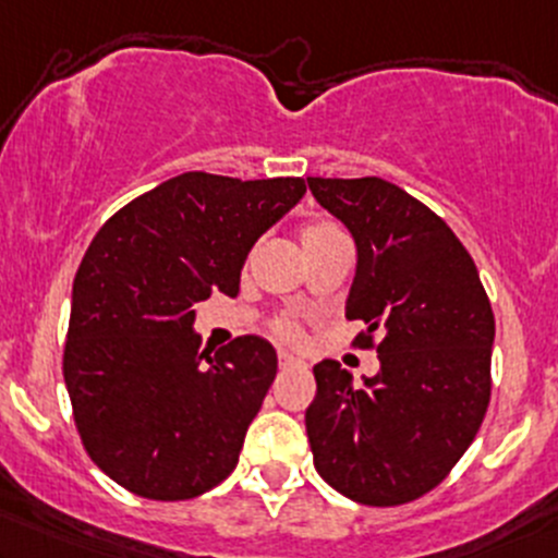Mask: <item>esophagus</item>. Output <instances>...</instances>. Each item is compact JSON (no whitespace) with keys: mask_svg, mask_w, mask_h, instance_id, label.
I'll list each match as a JSON object with an SVG mask.
<instances>
[{"mask_svg":"<svg viewBox=\"0 0 558 558\" xmlns=\"http://www.w3.org/2000/svg\"><path fill=\"white\" fill-rule=\"evenodd\" d=\"M278 363H280V368H291V365H304L302 360L293 357V354H289V352H280L278 354Z\"/></svg>","mask_w":558,"mask_h":558,"instance_id":"1","label":"esophagus"}]
</instances>
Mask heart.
<instances>
[{"label": "heart", "instance_id": "b5f03b06", "mask_svg": "<svg viewBox=\"0 0 558 558\" xmlns=\"http://www.w3.org/2000/svg\"><path fill=\"white\" fill-rule=\"evenodd\" d=\"M302 241H304V248L320 246V243H330V241H347V232L341 230L333 219H315V222H310L307 228H304ZM272 330L280 336V339H289V341L299 339L296 323L289 320V317H280V320H275Z\"/></svg>", "mask_w": 558, "mask_h": 558}]
</instances>
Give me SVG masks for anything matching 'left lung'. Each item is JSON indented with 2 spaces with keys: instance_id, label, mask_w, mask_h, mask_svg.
I'll list each match as a JSON object with an SVG mask.
<instances>
[{
  "instance_id": "obj_1",
  "label": "left lung",
  "mask_w": 558,
  "mask_h": 558,
  "mask_svg": "<svg viewBox=\"0 0 558 558\" xmlns=\"http://www.w3.org/2000/svg\"><path fill=\"white\" fill-rule=\"evenodd\" d=\"M347 225L357 269L347 320L378 352L363 384L336 360L312 373L304 424L315 469L363 506H402L434 489L474 442L489 405L495 317L474 259L445 219L381 177H307ZM379 341H375V336Z\"/></svg>"
}]
</instances>
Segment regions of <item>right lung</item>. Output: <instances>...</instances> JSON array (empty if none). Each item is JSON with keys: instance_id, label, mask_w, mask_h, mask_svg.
Masks as SVG:
<instances>
[{"instance_id": "add662e5", "label": "right lung", "mask_w": 558, "mask_h": 558, "mask_svg": "<svg viewBox=\"0 0 558 558\" xmlns=\"http://www.w3.org/2000/svg\"><path fill=\"white\" fill-rule=\"evenodd\" d=\"M304 193L302 177L185 171L116 211L89 243L63 376L84 450L116 485L187 500L235 469L278 354L238 336L209 357L195 304L211 291L235 296L251 246Z\"/></svg>"}]
</instances>
